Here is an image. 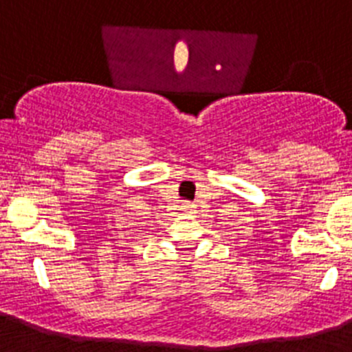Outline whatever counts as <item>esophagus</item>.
Wrapping results in <instances>:
<instances>
[{"label": "esophagus", "mask_w": 352, "mask_h": 352, "mask_svg": "<svg viewBox=\"0 0 352 352\" xmlns=\"http://www.w3.org/2000/svg\"><path fill=\"white\" fill-rule=\"evenodd\" d=\"M183 210H185V211H194V204H188V203H186L185 206H183Z\"/></svg>", "instance_id": "obj_1"}]
</instances>
